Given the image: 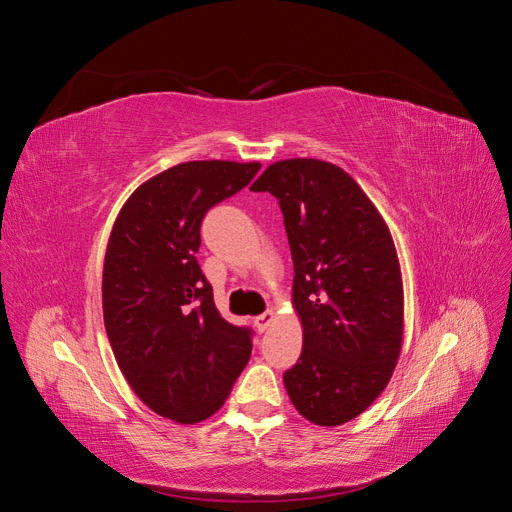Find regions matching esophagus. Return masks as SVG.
Listing matches in <instances>:
<instances>
[{
	"mask_svg": "<svg viewBox=\"0 0 512 512\" xmlns=\"http://www.w3.org/2000/svg\"><path fill=\"white\" fill-rule=\"evenodd\" d=\"M273 320H275L273 312H265V314H260V316L254 318V327H256L258 333H262V331H267L271 327Z\"/></svg>",
	"mask_w": 512,
	"mask_h": 512,
	"instance_id": "obj_1",
	"label": "esophagus"
}]
</instances>
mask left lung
I'll list each match as a JSON object with an SVG mask.
<instances>
[{
  "label": "left lung",
  "mask_w": 512,
  "mask_h": 512,
  "mask_svg": "<svg viewBox=\"0 0 512 512\" xmlns=\"http://www.w3.org/2000/svg\"><path fill=\"white\" fill-rule=\"evenodd\" d=\"M250 190L280 200L294 262L303 350L284 374L288 397L309 423L344 425L386 389L404 344L393 235L361 185L331 162H273Z\"/></svg>",
  "instance_id": "1"
}]
</instances>
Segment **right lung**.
Returning <instances> with one entry per match:
<instances>
[{
	"label": "right lung",
	"mask_w": 512,
	"mask_h": 512,
	"mask_svg": "<svg viewBox=\"0 0 512 512\" xmlns=\"http://www.w3.org/2000/svg\"><path fill=\"white\" fill-rule=\"evenodd\" d=\"M260 162L194 160L162 170L130 194L108 237L102 309L130 389L181 425L218 412L250 361V331L226 322L198 267L200 224L245 188Z\"/></svg>",
	"instance_id": "obj_1"
}]
</instances>
